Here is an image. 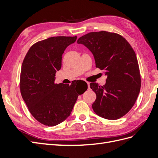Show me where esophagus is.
<instances>
[{
    "label": "esophagus",
    "mask_w": 158,
    "mask_h": 158,
    "mask_svg": "<svg viewBox=\"0 0 158 158\" xmlns=\"http://www.w3.org/2000/svg\"><path fill=\"white\" fill-rule=\"evenodd\" d=\"M87 84H88V88H89V82H87Z\"/></svg>",
    "instance_id": "1"
}]
</instances>
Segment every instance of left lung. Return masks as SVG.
Instances as JSON below:
<instances>
[{
	"label": "left lung",
	"instance_id": "8db88e82",
	"mask_svg": "<svg viewBox=\"0 0 158 158\" xmlns=\"http://www.w3.org/2000/svg\"><path fill=\"white\" fill-rule=\"evenodd\" d=\"M77 43L92 52L96 68L107 76L103 86L90 84L97 96L92 104L94 112L109 120L123 117L135 103L141 86L135 52L123 37L106 31L89 33Z\"/></svg>",
	"mask_w": 158,
	"mask_h": 158
}]
</instances>
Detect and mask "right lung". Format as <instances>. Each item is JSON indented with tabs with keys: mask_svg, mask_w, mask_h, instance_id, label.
Listing matches in <instances>:
<instances>
[{
	"mask_svg": "<svg viewBox=\"0 0 158 158\" xmlns=\"http://www.w3.org/2000/svg\"><path fill=\"white\" fill-rule=\"evenodd\" d=\"M77 37H52L36 43L27 52L22 65L20 92L30 112L37 121L54 127L67 118L81 91L79 82L55 84L61 68L62 56Z\"/></svg>",
	"mask_w": 158,
	"mask_h": 158,
	"instance_id": "1",
	"label": "right lung"
}]
</instances>
